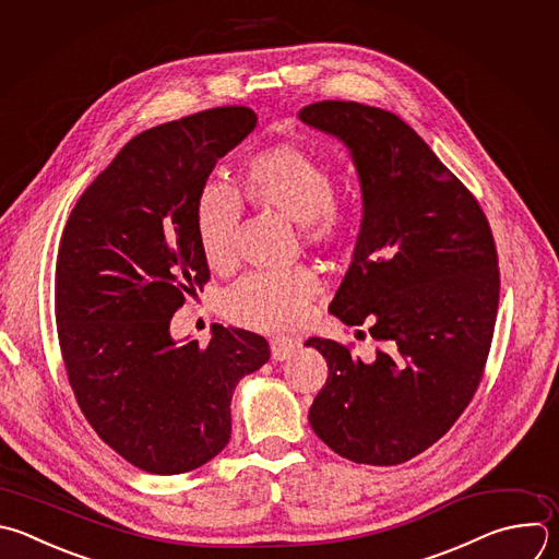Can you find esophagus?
<instances>
[{
	"label": "esophagus",
	"mask_w": 559,
	"mask_h": 559,
	"mask_svg": "<svg viewBox=\"0 0 559 559\" xmlns=\"http://www.w3.org/2000/svg\"><path fill=\"white\" fill-rule=\"evenodd\" d=\"M270 348H272V357L276 361H281V359L292 357L298 350V342L289 335H276L270 340Z\"/></svg>",
	"instance_id": "esophagus-1"
}]
</instances>
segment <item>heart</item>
Instances as JSON below:
<instances>
[{
    "label": "heart",
    "mask_w": 559,
    "mask_h": 559,
    "mask_svg": "<svg viewBox=\"0 0 559 559\" xmlns=\"http://www.w3.org/2000/svg\"><path fill=\"white\" fill-rule=\"evenodd\" d=\"M243 195L298 224L307 243L333 248L350 233V211L333 195L331 168L296 144L257 151L241 166ZM241 215L239 195L226 183H204L193 209L200 250L211 267H224L233 254V233ZM320 292L307 267L257 272L233 285L222 302L224 316L254 331L296 326Z\"/></svg>",
    "instance_id": "heart-1"
}]
</instances>
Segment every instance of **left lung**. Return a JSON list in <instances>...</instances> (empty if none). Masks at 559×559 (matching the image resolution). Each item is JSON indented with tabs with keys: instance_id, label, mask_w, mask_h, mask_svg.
<instances>
[{
	"instance_id": "8db88e82",
	"label": "left lung",
	"mask_w": 559,
	"mask_h": 559,
	"mask_svg": "<svg viewBox=\"0 0 559 559\" xmlns=\"http://www.w3.org/2000/svg\"><path fill=\"white\" fill-rule=\"evenodd\" d=\"M298 118L348 148L361 191L329 313L368 322L386 344L361 361L333 340L305 342L329 366L309 424L348 461L400 465L437 443L478 389L500 292L493 237L472 193L393 111L322 100Z\"/></svg>"
}]
</instances>
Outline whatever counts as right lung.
<instances>
[{
	"instance_id": "obj_1",
	"label": "right lung",
	"mask_w": 559,
	"mask_h": 559,
	"mask_svg": "<svg viewBox=\"0 0 559 559\" xmlns=\"http://www.w3.org/2000/svg\"><path fill=\"white\" fill-rule=\"evenodd\" d=\"M257 127L248 107H217L142 131L76 202L55 276L57 331L76 402L131 465L183 474L230 441V400L270 359L265 337L215 324L175 340L170 318L211 278L195 198L219 157Z\"/></svg>"
}]
</instances>
